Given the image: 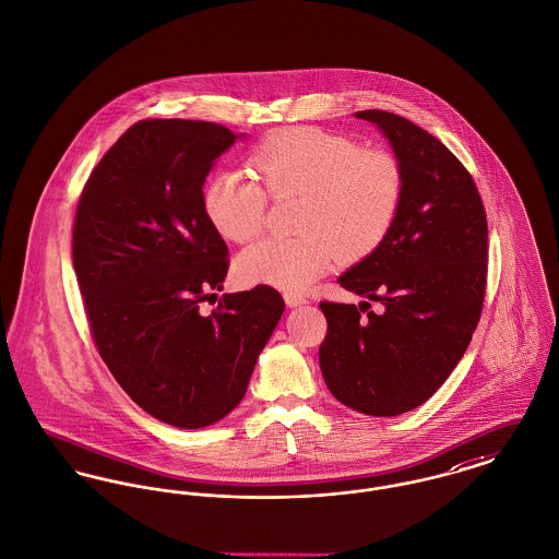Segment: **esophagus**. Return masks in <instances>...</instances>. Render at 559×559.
I'll use <instances>...</instances> for the list:
<instances>
[{
    "label": "esophagus",
    "mask_w": 559,
    "mask_h": 559,
    "mask_svg": "<svg viewBox=\"0 0 559 559\" xmlns=\"http://www.w3.org/2000/svg\"><path fill=\"white\" fill-rule=\"evenodd\" d=\"M284 298H286V305H288V307H297V305H305V302H307V298L295 295V293H286Z\"/></svg>",
    "instance_id": "obj_1"
}]
</instances>
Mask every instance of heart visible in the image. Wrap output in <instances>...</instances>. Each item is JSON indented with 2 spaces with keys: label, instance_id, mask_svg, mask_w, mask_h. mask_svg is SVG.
Listing matches in <instances>:
<instances>
[{
  "label": "heart",
  "instance_id": "obj_1",
  "mask_svg": "<svg viewBox=\"0 0 559 559\" xmlns=\"http://www.w3.org/2000/svg\"><path fill=\"white\" fill-rule=\"evenodd\" d=\"M254 178L239 171L212 176L201 205L207 223L233 243L261 237L271 201L297 199V237H275L246 250L237 273L246 284L288 293L309 288L336 257L356 262L372 254L403 205L405 171L383 148L313 127H288L264 138L250 154Z\"/></svg>",
  "mask_w": 559,
  "mask_h": 559
}]
</instances>
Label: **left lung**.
Masks as SVG:
<instances>
[{"mask_svg":"<svg viewBox=\"0 0 559 559\" xmlns=\"http://www.w3.org/2000/svg\"><path fill=\"white\" fill-rule=\"evenodd\" d=\"M405 171V194L383 243L338 277L371 302L322 300L329 331L320 369L338 403L392 417L419 407L464 356L487 284V218L468 169L435 135L396 114L365 110Z\"/></svg>","mask_w":559,"mask_h":559,"instance_id":"8db88e82","label":"left lung"}]
</instances>
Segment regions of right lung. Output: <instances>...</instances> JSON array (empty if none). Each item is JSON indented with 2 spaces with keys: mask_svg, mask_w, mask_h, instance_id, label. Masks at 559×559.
Instances as JSON below:
<instances>
[{
  "mask_svg": "<svg viewBox=\"0 0 559 559\" xmlns=\"http://www.w3.org/2000/svg\"><path fill=\"white\" fill-rule=\"evenodd\" d=\"M235 140L216 122L140 120L95 165L75 207L72 259L93 343L120 388L178 428L239 405L284 313L266 284L203 313L223 290L228 248L201 192Z\"/></svg>",
  "mask_w": 559,
  "mask_h": 559,
  "instance_id": "obj_1",
  "label": "right lung"
}]
</instances>
